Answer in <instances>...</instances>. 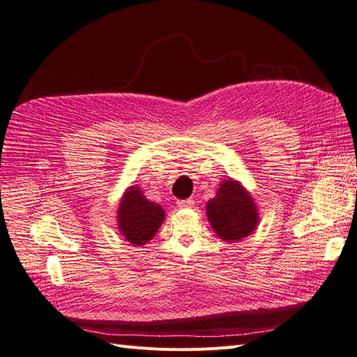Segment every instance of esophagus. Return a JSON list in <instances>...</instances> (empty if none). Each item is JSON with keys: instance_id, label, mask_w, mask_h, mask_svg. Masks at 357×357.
<instances>
[{"instance_id": "1", "label": "esophagus", "mask_w": 357, "mask_h": 357, "mask_svg": "<svg viewBox=\"0 0 357 357\" xmlns=\"http://www.w3.org/2000/svg\"><path fill=\"white\" fill-rule=\"evenodd\" d=\"M193 204H195V201L193 199H180V201H177V205L178 207H181V208H186V207H193Z\"/></svg>"}]
</instances>
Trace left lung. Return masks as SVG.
Listing matches in <instances>:
<instances>
[{
  "label": "left lung",
  "instance_id": "8db88e82",
  "mask_svg": "<svg viewBox=\"0 0 357 357\" xmlns=\"http://www.w3.org/2000/svg\"><path fill=\"white\" fill-rule=\"evenodd\" d=\"M207 215L214 232L225 241H240L257 225V210L252 197L234 180L223 181L207 202Z\"/></svg>",
  "mask_w": 357,
  "mask_h": 357
}]
</instances>
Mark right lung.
<instances>
[{
	"mask_svg": "<svg viewBox=\"0 0 357 357\" xmlns=\"http://www.w3.org/2000/svg\"><path fill=\"white\" fill-rule=\"evenodd\" d=\"M164 218L165 213L160 205L147 201L137 186L128 189L119 205V229L134 245H143L152 240Z\"/></svg>",
	"mask_w": 357,
	"mask_h": 357,
	"instance_id": "right-lung-1",
	"label": "right lung"
}]
</instances>
